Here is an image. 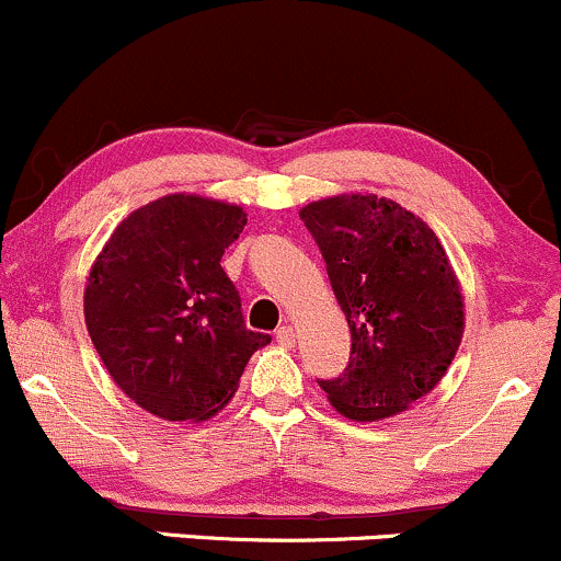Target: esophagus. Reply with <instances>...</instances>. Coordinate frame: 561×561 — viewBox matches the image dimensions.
I'll list each match as a JSON object with an SVG mask.
<instances>
[{"label":"esophagus","instance_id":"esophagus-1","mask_svg":"<svg viewBox=\"0 0 561 561\" xmlns=\"http://www.w3.org/2000/svg\"><path fill=\"white\" fill-rule=\"evenodd\" d=\"M275 339H278L283 347H294V344H297V331H294V325H283V329L275 333Z\"/></svg>","mask_w":561,"mask_h":561}]
</instances>
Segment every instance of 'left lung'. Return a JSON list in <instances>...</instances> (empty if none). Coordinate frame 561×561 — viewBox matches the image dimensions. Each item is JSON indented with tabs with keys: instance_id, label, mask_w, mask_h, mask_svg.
Segmentation results:
<instances>
[{
	"instance_id": "1",
	"label": "left lung",
	"mask_w": 561,
	"mask_h": 561,
	"mask_svg": "<svg viewBox=\"0 0 561 561\" xmlns=\"http://www.w3.org/2000/svg\"><path fill=\"white\" fill-rule=\"evenodd\" d=\"M299 217L352 333L350 365L320 387L344 419L398 416L437 387L461 344L456 270L424 219L374 193L312 201Z\"/></svg>"
}]
</instances>
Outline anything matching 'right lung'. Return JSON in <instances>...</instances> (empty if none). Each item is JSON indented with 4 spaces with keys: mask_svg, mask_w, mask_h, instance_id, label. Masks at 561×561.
Instances as JSON below:
<instances>
[{
    "mask_svg": "<svg viewBox=\"0 0 561 561\" xmlns=\"http://www.w3.org/2000/svg\"><path fill=\"white\" fill-rule=\"evenodd\" d=\"M247 211L196 193L140 206L111 232L84 286V320L116 387L163 421H209L267 333L243 325L225 249Z\"/></svg>",
    "mask_w": 561,
    "mask_h": 561,
    "instance_id": "right-lung-1",
    "label": "right lung"
}]
</instances>
